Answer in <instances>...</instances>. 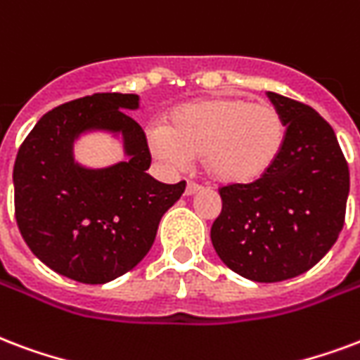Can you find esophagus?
Returning <instances> with one entry per match:
<instances>
[{"label": "esophagus", "instance_id": "34e87169", "mask_svg": "<svg viewBox=\"0 0 360 360\" xmlns=\"http://www.w3.org/2000/svg\"><path fill=\"white\" fill-rule=\"evenodd\" d=\"M198 191H202L200 185H194V183H187V188H185V194L187 196H193V194H196Z\"/></svg>", "mask_w": 360, "mask_h": 360}]
</instances>
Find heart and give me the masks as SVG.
<instances>
[{
    "instance_id": "1",
    "label": "heart",
    "mask_w": 360,
    "mask_h": 360,
    "mask_svg": "<svg viewBox=\"0 0 360 360\" xmlns=\"http://www.w3.org/2000/svg\"><path fill=\"white\" fill-rule=\"evenodd\" d=\"M286 124L271 103L244 97H207L177 106L167 126L146 129V146L156 162L185 167L200 154L204 172L221 185L262 181L281 158Z\"/></svg>"
}]
</instances>
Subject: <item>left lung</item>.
I'll return each mask as SVG.
<instances>
[{"label": "left lung", "instance_id": "left-lung-1", "mask_svg": "<svg viewBox=\"0 0 360 360\" xmlns=\"http://www.w3.org/2000/svg\"><path fill=\"white\" fill-rule=\"evenodd\" d=\"M286 124L275 167L257 183L221 188L212 244L234 273L281 282L316 265L340 236L349 167L336 133L311 106L267 93Z\"/></svg>", "mask_w": 360, "mask_h": 360}]
</instances>
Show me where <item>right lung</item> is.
Returning <instances> with one entry per match:
<instances>
[{"instance_id": "add662e5", "label": "right lung", "mask_w": 360, "mask_h": 360, "mask_svg": "<svg viewBox=\"0 0 360 360\" xmlns=\"http://www.w3.org/2000/svg\"><path fill=\"white\" fill-rule=\"evenodd\" d=\"M135 93H95L44 114L18 148L15 214L32 254L58 275L105 284L148 254L160 219L185 193V181L153 179L145 133L127 112ZM120 140L126 160L91 168L75 160L84 136Z\"/></svg>"}]
</instances>
